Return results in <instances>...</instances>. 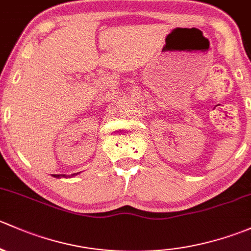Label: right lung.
I'll return each instance as SVG.
<instances>
[{
    "label": "right lung",
    "instance_id": "add662e5",
    "mask_svg": "<svg viewBox=\"0 0 251 251\" xmlns=\"http://www.w3.org/2000/svg\"><path fill=\"white\" fill-rule=\"evenodd\" d=\"M54 176H56V177H59V176H60V175H56V174H55V175H54ZM61 176H65V175H61Z\"/></svg>",
    "mask_w": 251,
    "mask_h": 251
}]
</instances>
